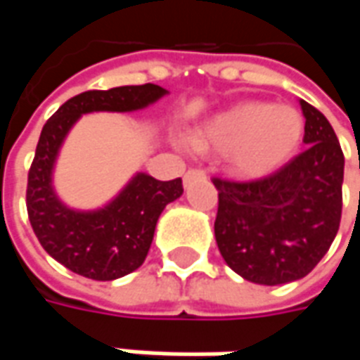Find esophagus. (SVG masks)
Returning a JSON list of instances; mask_svg holds the SVG:
<instances>
[{"label":"esophagus","mask_w":360,"mask_h":360,"mask_svg":"<svg viewBox=\"0 0 360 360\" xmlns=\"http://www.w3.org/2000/svg\"><path fill=\"white\" fill-rule=\"evenodd\" d=\"M198 178H206V174L198 170V168H190L186 174H184V184H190L192 180H198Z\"/></svg>","instance_id":"1"}]
</instances>
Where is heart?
Segmentation results:
<instances>
[{"label":"heart","instance_id":"1","mask_svg":"<svg viewBox=\"0 0 360 360\" xmlns=\"http://www.w3.org/2000/svg\"><path fill=\"white\" fill-rule=\"evenodd\" d=\"M304 126L295 105L240 102L208 120L190 144L200 152H224L229 170L238 178H262L297 154Z\"/></svg>","mask_w":360,"mask_h":360}]
</instances>
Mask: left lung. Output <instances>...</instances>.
<instances>
[{
    "mask_svg": "<svg viewBox=\"0 0 360 360\" xmlns=\"http://www.w3.org/2000/svg\"><path fill=\"white\" fill-rule=\"evenodd\" d=\"M309 148L252 182L214 178V236L230 269L256 284L307 276L335 240L342 212L345 156L328 120L300 100Z\"/></svg>",
    "mask_w": 360,
    "mask_h": 360,
    "instance_id": "8db88e82",
    "label": "left lung"
}]
</instances>
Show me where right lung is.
<instances>
[{
  "mask_svg": "<svg viewBox=\"0 0 360 360\" xmlns=\"http://www.w3.org/2000/svg\"><path fill=\"white\" fill-rule=\"evenodd\" d=\"M168 91L156 84L77 94L46 122L27 174V216L44 250L65 269L91 281H116L142 266L166 204L182 196V180L162 182L138 172L118 196L98 210L68 208L51 176L63 140L90 112H134Z\"/></svg>",
  "mask_w": 360,
  "mask_h": 360,
  "instance_id": "obj_1",
  "label": "right lung"
}]
</instances>
